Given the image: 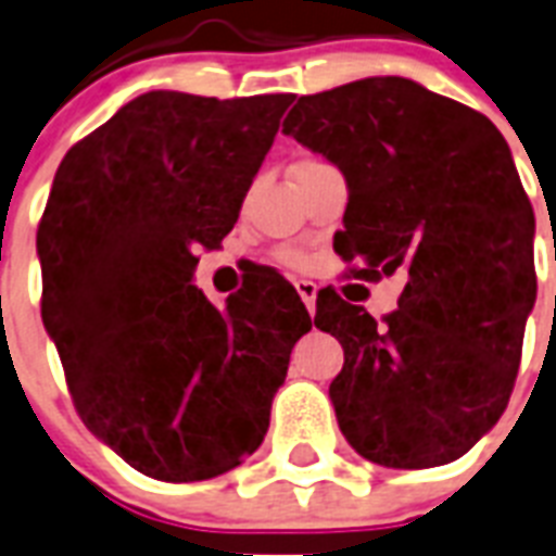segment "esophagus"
Returning <instances> with one entry per match:
<instances>
[{
  "mask_svg": "<svg viewBox=\"0 0 556 556\" xmlns=\"http://www.w3.org/2000/svg\"><path fill=\"white\" fill-rule=\"evenodd\" d=\"M293 286H296V293H300V300L305 302V308H308L311 314H314V311H317V286H314L311 279H296Z\"/></svg>",
  "mask_w": 556,
  "mask_h": 556,
  "instance_id": "obj_1",
  "label": "esophagus"
}]
</instances>
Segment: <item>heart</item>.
Returning a JSON list of instances; mask_svg holds the SVG:
<instances>
[{
  "label": "heart",
  "instance_id": "heart-1",
  "mask_svg": "<svg viewBox=\"0 0 556 556\" xmlns=\"http://www.w3.org/2000/svg\"><path fill=\"white\" fill-rule=\"evenodd\" d=\"M305 162H317V160H305ZM305 162H300V165H305ZM282 260H286L291 268H300L302 265V254H296V251H286V254H282Z\"/></svg>",
  "mask_w": 556,
  "mask_h": 556
}]
</instances>
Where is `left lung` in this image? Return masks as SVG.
Masks as SVG:
<instances>
[{
  "label": "left lung",
  "instance_id": "8db88e82",
  "mask_svg": "<svg viewBox=\"0 0 556 556\" xmlns=\"http://www.w3.org/2000/svg\"><path fill=\"white\" fill-rule=\"evenodd\" d=\"M282 134L349 182L342 260L363 277L405 270L382 323L333 291L314 325L345 365L333 410L356 454L386 468L463 457L503 417L534 305V211L494 122L403 76L300 97Z\"/></svg>",
  "mask_w": 556,
  "mask_h": 556
}]
</instances>
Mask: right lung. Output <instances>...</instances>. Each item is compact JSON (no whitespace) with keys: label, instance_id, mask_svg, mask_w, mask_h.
Listing matches in <instances>:
<instances>
[{"label":"right lung","instance_id":"right-lung-1","mask_svg":"<svg viewBox=\"0 0 556 556\" xmlns=\"http://www.w3.org/2000/svg\"><path fill=\"white\" fill-rule=\"evenodd\" d=\"M293 93L216 99L151 90L79 139L36 231L42 323L85 426L165 482L211 480L254 454L311 317L263 274L225 308L191 286Z\"/></svg>","mask_w":556,"mask_h":556}]
</instances>
